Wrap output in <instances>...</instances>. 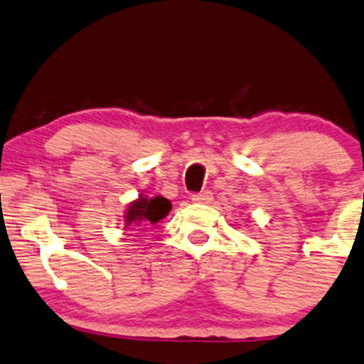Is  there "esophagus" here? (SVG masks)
<instances>
[{
  "label": "esophagus",
  "mask_w": 364,
  "mask_h": 364,
  "mask_svg": "<svg viewBox=\"0 0 364 364\" xmlns=\"http://www.w3.org/2000/svg\"><path fill=\"white\" fill-rule=\"evenodd\" d=\"M191 200L195 203H201V205H208V203H211L213 200V193L211 191H201V193H196V195L191 196Z\"/></svg>",
  "instance_id": "esophagus-1"
}]
</instances>
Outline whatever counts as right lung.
Here are the masks:
<instances>
[{
	"label": "right lung",
	"instance_id": "right-lung-1",
	"mask_svg": "<svg viewBox=\"0 0 364 364\" xmlns=\"http://www.w3.org/2000/svg\"><path fill=\"white\" fill-rule=\"evenodd\" d=\"M171 211V203L163 196L144 198L139 196L138 201L132 203L126 213V226H143V225H156L161 221L168 213Z\"/></svg>",
	"mask_w": 364,
	"mask_h": 364
}]
</instances>
